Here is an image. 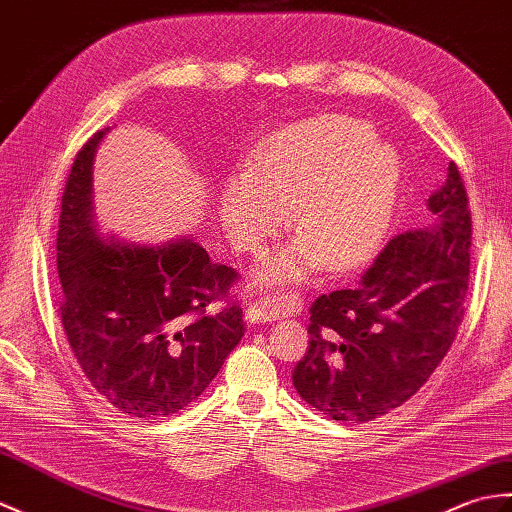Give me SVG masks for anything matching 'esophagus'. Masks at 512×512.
<instances>
[{"instance_id": "obj_1", "label": "esophagus", "mask_w": 512, "mask_h": 512, "mask_svg": "<svg viewBox=\"0 0 512 512\" xmlns=\"http://www.w3.org/2000/svg\"><path fill=\"white\" fill-rule=\"evenodd\" d=\"M294 299L290 296H264V299L248 303L246 307V323H272L285 314L294 312Z\"/></svg>"}]
</instances>
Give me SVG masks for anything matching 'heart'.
Returning a JSON list of instances; mask_svg holds the SVG:
<instances>
[{
    "label": "heart",
    "instance_id": "heart-1",
    "mask_svg": "<svg viewBox=\"0 0 512 512\" xmlns=\"http://www.w3.org/2000/svg\"><path fill=\"white\" fill-rule=\"evenodd\" d=\"M401 192V159L373 128L323 115L279 130L259 146L244 174L220 187L218 218L235 251L259 255L290 211L296 240L255 272L266 288L303 281L316 264L340 272L364 264L384 244Z\"/></svg>",
    "mask_w": 512,
    "mask_h": 512
}]
</instances>
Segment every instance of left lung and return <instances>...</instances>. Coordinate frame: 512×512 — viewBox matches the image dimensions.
Wrapping results in <instances>:
<instances>
[{
    "mask_svg": "<svg viewBox=\"0 0 512 512\" xmlns=\"http://www.w3.org/2000/svg\"><path fill=\"white\" fill-rule=\"evenodd\" d=\"M454 163L427 198L432 224L390 240L353 288L318 296L292 382L334 421L366 423L406 403L447 355L469 290L471 213Z\"/></svg>",
    "mask_w": 512,
    "mask_h": 512,
    "instance_id": "obj_1",
    "label": "left lung"
}]
</instances>
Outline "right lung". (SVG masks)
<instances>
[{
  "mask_svg": "<svg viewBox=\"0 0 512 512\" xmlns=\"http://www.w3.org/2000/svg\"><path fill=\"white\" fill-rule=\"evenodd\" d=\"M109 130L78 152L65 185L56 235L61 318L104 399L128 417H170L202 395L244 336L240 305L205 314L237 272L211 264L194 237L146 244L102 231L93 159Z\"/></svg>",
  "mask_w": 512,
  "mask_h": 512,
  "instance_id": "right-lung-1",
  "label": "right lung"
}]
</instances>
